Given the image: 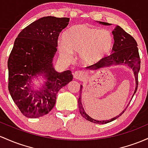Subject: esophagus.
<instances>
[{"instance_id": "esophagus-1", "label": "esophagus", "mask_w": 148, "mask_h": 148, "mask_svg": "<svg viewBox=\"0 0 148 148\" xmlns=\"http://www.w3.org/2000/svg\"><path fill=\"white\" fill-rule=\"evenodd\" d=\"M74 75V77L77 79H79V80H82V79H84V77H86V74L84 71H76L73 74Z\"/></svg>"}]
</instances>
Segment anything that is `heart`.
<instances>
[{"label": "heart", "mask_w": 148, "mask_h": 148, "mask_svg": "<svg viewBox=\"0 0 148 148\" xmlns=\"http://www.w3.org/2000/svg\"><path fill=\"white\" fill-rule=\"evenodd\" d=\"M113 43V36L110 31L78 24L66 31L63 40L58 42V50L66 59H71L73 54H80L82 62L90 64L108 56Z\"/></svg>", "instance_id": "b5f03b06"}]
</instances>
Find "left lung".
Masks as SVG:
<instances>
[{"mask_svg": "<svg viewBox=\"0 0 148 148\" xmlns=\"http://www.w3.org/2000/svg\"><path fill=\"white\" fill-rule=\"evenodd\" d=\"M100 24L103 25L109 26L111 25V24L107 23V22H98ZM112 34L114 36V43L113 45L112 48V53L110 56L105 57L103 58L101 60L95 64H92L91 66H87V69L89 70H97V69H101L104 67H108V66L112 65H126L129 66L130 69H131L134 71V75L135 77V81H136V88H135L134 93L133 94L134 97V94L136 93V90L138 88V75L139 70L140 67V59L139 56L138 49V44L136 43V40L131 36V35L126 33V32L119 26H116L114 29L112 31ZM80 91L82 93V86H80ZM78 104H79V108L80 114L84 119L90 122L95 123V124H107V123L111 122L114 121L119 116H121L126 109L121 114L117 115L115 117L110 120H103V121H99V120H95L90 117V116L87 114L86 112L83 108L82 103V95H79V98L78 100ZM129 106V105H128ZM127 108V107H126Z\"/></svg>", "mask_w": 148, "mask_h": 148, "instance_id": "left-lung-1", "label": "left lung"}]
</instances>
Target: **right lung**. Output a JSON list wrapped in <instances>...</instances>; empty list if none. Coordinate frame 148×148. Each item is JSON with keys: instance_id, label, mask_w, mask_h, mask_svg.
Listing matches in <instances>:
<instances>
[{"instance_id": "obj_1", "label": "right lung", "mask_w": 148, "mask_h": 148, "mask_svg": "<svg viewBox=\"0 0 148 148\" xmlns=\"http://www.w3.org/2000/svg\"><path fill=\"white\" fill-rule=\"evenodd\" d=\"M69 18L47 16L25 27L14 40L8 61V90L25 116L47 114L56 102L57 93L73 79L70 70L58 72L53 64L60 33ZM42 75L47 80L34 90L32 81Z\"/></svg>"}]
</instances>
